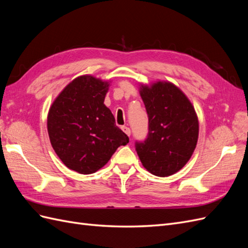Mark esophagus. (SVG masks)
I'll return each mask as SVG.
<instances>
[{"instance_id":"esophagus-1","label":"esophagus","mask_w":248,"mask_h":248,"mask_svg":"<svg viewBox=\"0 0 248 248\" xmlns=\"http://www.w3.org/2000/svg\"><path fill=\"white\" fill-rule=\"evenodd\" d=\"M122 130L127 134V136H130V134H131V130H130V128H129V127H127V126H123L122 127Z\"/></svg>"}]
</instances>
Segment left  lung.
<instances>
[{
    "mask_svg": "<svg viewBox=\"0 0 248 248\" xmlns=\"http://www.w3.org/2000/svg\"><path fill=\"white\" fill-rule=\"evenodd\" d=\"M140 97L148 114V134L136 141L144 168L151 174L167 177L181 170L190 159L199 138L196 110L175 85L157 81L141 86Z\"/></svg>",
    "mask_w": 248,
    "mask_h": 248,
    "instance_id": "left-lung-1",
    "label": "left lung"
}]
</instances>
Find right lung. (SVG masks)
<instances>
[{"mask_svg": "<svg viewBox=\"0 0 248 248\" xmlns=\"http://www.w3.org/2000/svg\"><path fill=\"white\" fill-rule=\"evenodd\" d=\"M109 84L91 76L73 79L48 111L50 144L65 166L79 174H93L129 139L116 126L104 106Z\"/></svg>", "mask_w": 248, "mask_h": 248, "instance_id": "obj_1", "label": "right lung"}]
</instances>
